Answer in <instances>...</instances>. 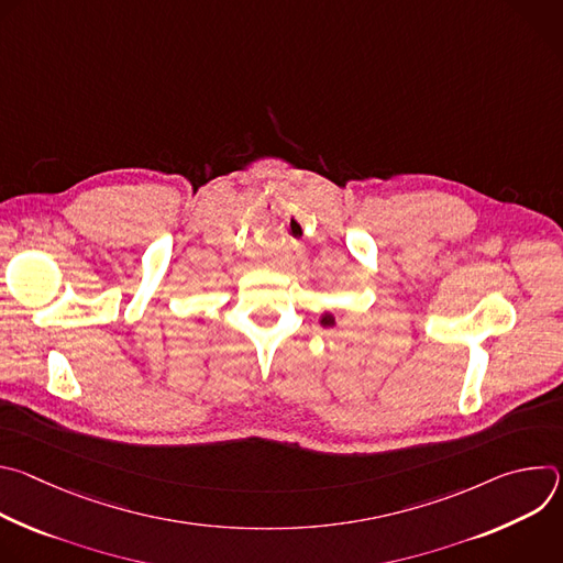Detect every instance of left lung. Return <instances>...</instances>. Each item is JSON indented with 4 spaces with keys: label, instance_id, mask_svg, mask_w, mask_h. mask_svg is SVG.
<instances>
[{
    "label": "left lung",
    "instance_id": "1",
    "mask_svg": "<svg viewBox=\"0 0 563 563\" xmlns=\"http://www.w3.org/2000/svg\"><path fill=\"white\" fill-rule=\"evenodd\" d=\"M320 325H323V328H334L336 320H334L332 313H323V316H320Z\"/></svg>",
    "mask_w": 563,
    "mask_h": 563
}]
</instances>
